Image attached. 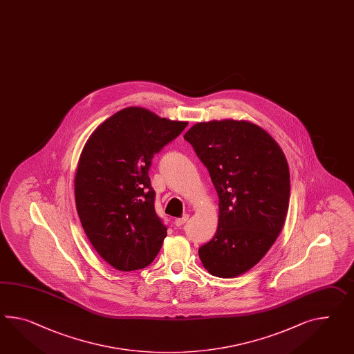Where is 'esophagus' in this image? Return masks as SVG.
I'll list each match as a JSON object with an SVG mask.
<instances>
[{
  "mask_svg": "<svg viewBox=\"0 0 354 354\" xmlns=\"http://www.w3.org/2000/svg\"><path fill=\"white\" fill-rule=\"evenodd\" d=\"M188 218H189V215L185 214V215L181 216L180 218H176V220H175V225H176V226H183V225L188 221Z\"/></svg>",
  "mask_w": 354,
  "mask_h": 354,
  "instance_id": "1",
  "label": "esophagus"
}]
</instances>
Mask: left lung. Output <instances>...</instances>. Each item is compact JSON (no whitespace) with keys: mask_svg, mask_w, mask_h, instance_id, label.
<instances>
[{"mask_svg":"<svg viewBox=\"0 0 354 354\" xmlns=\"http://www.w3.org/2000/svg\"><path fill=\"white\" fill-rule=\"evenodd\" d=\"M218 196L215 236L199 247L211 275L234 277L259 263L284 226L289 167L272 137L248 121L198 122L184 136Z\"/></svg>","mask_w":354,"mask_h":354,"instance_id":"obj_1","label":"left lung"}]
</instances>
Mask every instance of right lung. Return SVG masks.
Instances as JSON below:
<instances>
[{
    "instance_id": "right-lung-1",
    "label": "right lung",
    "mask_w": 354,
    "mask_h": 354,
    "mask_svg": "<svg viewBox=\"0 0 354 354\" xmlns=\"http://www.w3.org/2000/svg\"><path fill=\"white\" fill-rule=\"evenodd\" d=\"M187 125L128 107L102 122L83 148L75 174L79 218L113 268H145L161 250L167 227L156 214L148 171L153 156Z\"/></svg>"
}]
</instances>
